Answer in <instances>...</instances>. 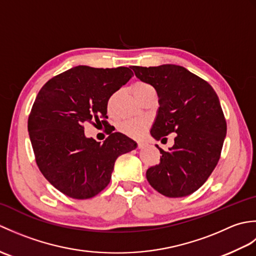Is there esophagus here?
Wrapping results in <instances>:
<instances>
[{
  "label": "esophagus",
  "mask_w": 256,
  "mask_h": 256,
  "mask_svg": "<svg viewBox=\"0 0 256 256\" xmlns=\"http://www.w3.org/2000/svg\"><path fill=\"white\" fill-rule=\"evenodd\" d=\"M138 148H144L145 146H146V143H144V142H138Z\"/></svg>",
  "instance_id": "1"
}]
</instances>
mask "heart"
Masks as SVG:
<instances>
[{"mask_svg": "<svg viewBox=\"0 0 256 256\" xmlns=\"http://www.w3.org/2000/svg\"><path fill=\"white\" fill-rule=\"evenodd\" d=\"M154 90L152 88V86L146 82H142V81H138V82L134 84L132 86V92L135 98L140 96V94H145V92ZM114 98L112 96L110 101H108V108H111L113 102H114ZM148 128V121L145 118H130V120H125L121 124L118 125V131L123 133L124 135H126L128 138H140V136H143V134L145 133L146 128Z\"/></svg>", "mask_w": 256, "mask_h": 256, "instance_id": "b5f03b06", "label": "heart"}]
</instances>
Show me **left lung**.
<instances>
[{"mask_svg":"<svg viewBox=\"0 0 256 256\" xmlns=\"http://www.w3.org/2000/svg\"><path fill=\"white\" fill-rule=\"evenodd\" d=\"M132 69L158 96L152 138L162 140L176 133L175 144L167 152L156 145L160 162L148 168L146 178L166 197H186L202 186L220 158L226 123L219 98L206 81L177 64Z\"/></svg>","mask_w":256,"mask_h":256,"instance_id":"1","label":"left lung"}]
</instances>
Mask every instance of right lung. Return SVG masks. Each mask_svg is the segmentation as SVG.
<instances>
[{
  "label": "right lung",
  "instance_id": "add662e5",
  "mask_svg": "<svg viewBox=\"0 0 256 256\" xmlns=\"http://www.w3.org/2000/svg\"><path fill=\"white\" fill-rule=\"evenodd\" d=\"M132 76L128 67L77 66L52 78L38 92L28 118L36 162L47 180L68 197H94L110 182L118 157L138 148L118 132L96 142L86 136L84 128L99 116L108 118V99Z\"/></svg>",
  "mask_w": 256,
  "mask_h": 256
}]
</instances>
